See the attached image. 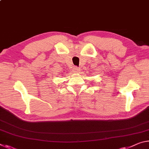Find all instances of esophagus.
Returning <instances> with one entry per match:
<instances>
[{"instance_id": "esophagus-1", "label": "esophagus", "mask_w": 149, "mask_h": 149, "mask_svg": "<svg viewBox=\"0 0 149 149\" xmlns=\"http://www.w3.org/2000/svg\"><path fill=\"white\" fill-rule=\"evenodd\" d=\"M81 71V70L79 68H77V67H75L74 68V72L75 73H76V74H78V73H79V72Z\"/></svg>"}]
</instances>
